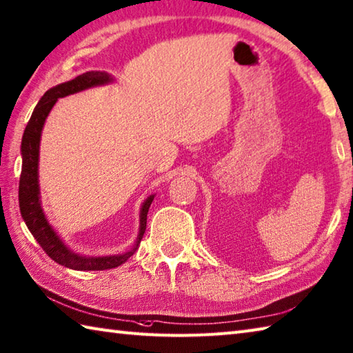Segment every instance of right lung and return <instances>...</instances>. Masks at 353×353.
I'll return each mask as SVG.
<instances>
[{
    "instance_id": "right-lung-1",
    "label": "right lung",
    "mask_w": 353,
    "mask_h": 353,
    "mask_svg": "<svg viewBox=\"0 0 353 353\" xmlns=\"http://www.w3.org/2000/svg\"><path fill=\"white\" fill-rule=\"evenodd\" d=\"M113 82L112 74L107 72H87L74 79L62 82L47 90L43 98L34 107L30 121L27 122L24 130L23 141H21V157H23V168H21L19 177V211L24 222L32 232V236L37 239L39 246L43 248L46 254L57 263L74 269V271H105L121 266L122 263L134 254L139 248L141 240L143 237L145 228H147V214L150 205L153 202L156 194H151L143 200L139 212V234H137L136 243L130 251L116 255H102V257H88L72 251L64 240L59 237V234L54 231V228L48 223L46 212L41 205V191H39V143L41 133H43L44 123L48 113L52 112L54 103L59 98L82 92V90L105 85Z\"/></svg>"
}]
</instances>
